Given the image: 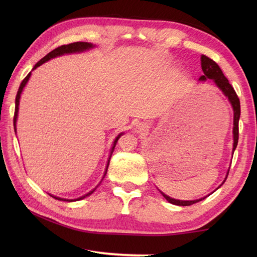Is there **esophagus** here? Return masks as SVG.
I'll return each mask as SVG.
<instances>
[{
  "label": "esophagus",
  "mask_w": 257,
  "mask_h": 257,
  "mask_svg": "<svg viewBox=\"0 0 257 257\" xmlns=\"http://www.w3.org/2000/svg\"><path fill=\"white\" fill-rule=\"evenodd\" d=\"M145 128H146V125L144 123H138L137 125H136V132H137V133L144 132Z\"/></svg>",
  "instance_id": "esophagus-1"
}]
</instances>
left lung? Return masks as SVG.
Here are the masks:
<instances>
[{
	"label": "left lung",
	"instance_id": "8db88e82",
	"mask_svg": "<svg viewBox=\"0 0 257 257\" xmlns=\"http://www.w3.org/2000/svg\"><path fill=\"white\" fill-rule=\"evenodd\" d=\"M201 67L202 70H203V76H201L200 80H206L207 78L212 79L214 81L215 85L219 87V88L224 92V95L228 98V100L232 103L233 110H234V127H233V137H234V144H233V152L235 150L236 146H237V141H238V120L239 116H241V105H239V99L236 95L235 90L232 87V85L228 83L227 78L223 74L222 69L220 68L219 65H217L213 59L210 57H207L205 55L201 56ZM162 193V192H161ZM162 195L165 196L168 202H170L172 204L176 205H181V206H188V205H192L196 202L202 201L203 199L200 200H194V201H180L172 199L170 196L166 195L165 193H162Z\"/></svg>",
	"mask_w": 257,
	"mask_h": 257
}]
</instances>
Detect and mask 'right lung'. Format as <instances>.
<instances>
[{
  "label": "right lung",
  "mask_w": 257,
  "mask_h": 257,
  "mask_svg": "<svg viewBox=\"0 0 257 257\" xmlns=\"http://www.w3.org/2000/svg\"><path fill=\"white\" fill-rule=\"evenodd\" d=\"M91 47H92V44H90V43H87V42H75V43H70V44H67V45L58 46L57 48H55V50H53L52 52L48 53L46 56L43 57L40 62H37V63L35 64V66L33 67V69H35V68H37L38 66H40V65L44 64V63H45V62H47V61H50L51 58H54V57L59 56V55H63V54H69V53H76V52H83V51H86V50H89V48H91ZM31 73H32V72H30L29 74H27L26 77H25L23 80H22V83H21V85H20V87H19L18 94H16V98H15V111H14V118H13L15 133H16V124H15V123H16V118H18V112H19L20 97H21V94H22V90H23V88H24L25 85H26V83H27V80H29V78L31 77ZM121 135H122V134H120V135L118 136V137L116 138V140H114L113 147H112V150H111V154H112V151H113L114 146H116L117 141H118V139L120 138V136H121ZM109 159H110V158H109ZM108 163H109V161H108ZM107 169H108V165H107ZM107 169H106V172H107ZM92 192H94V190L90 191V192H89V193H87L86 195H84V196H80V198L76 199V200H66V199H61V198H57V196H54V195H51V196H53L54 199H57V200H59V201H69V202H70V201H78V200L84 199V198H86L87 195L91 194Z\"/></svg>",
  "instance_id": "right-lung-1"
}]
</instances>
